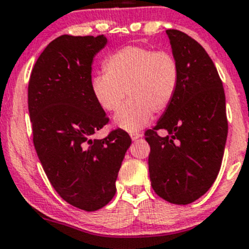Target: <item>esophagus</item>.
I'll use <instances>...</instances> for the list:
<instances>
[{"instance_id":"34e87169","label":"esophagus","mask_w":249,"mask_h":249,"mask_svg":"<svg viewBox=\"0 0 249 249\" xmlns=\"http://www.w3.org/2000/svg\"><path fill=\"white\" fill-rule=\"evenodd\" d=\"M142 134H140V133H132V134H130V138H132L133 142H135V140L140 139V138H142Z\"/></svg>"}]
</instances>
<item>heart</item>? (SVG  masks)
Returning a JSON list of instances; mask_svg holds the SVG:
<instances>
[{"instance_id":"obj_1","label":"heart","mask_w":249,"mask_h":249,"mask_svg":"<svg viewBox=\"0 0 249 249\" xmlns=\"http://www.w3.org/2000/svg\"><path fill=\"white\" fill-rule=\"evenodd\" d=\"M103 69L91 79L92 96L102 109L116 111L127 94L129 99L114 116V124L125 132H138L153 112L168 109L180 84V66L170 53L137 45L107 56Z\"/></svg>"}]
</instances>
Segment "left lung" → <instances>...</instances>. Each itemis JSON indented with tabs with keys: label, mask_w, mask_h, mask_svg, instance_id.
Listing matches in <instances>:
<instances>
[{
	"label": "left lung",
	"mask_w": 249,
	"mask_h": 249,
	"mask_svg": "<svg viewBox=\"0 0 249 249\" xmlns=\"http://www.w3.org/2000/svg\"><path fill=\"white\" fill-rule=\"evenodd\" d=\"M166 35L180 66V84L156 127L145 133L148 171L160 198L187 205L204 196L219 173L228 135L225 94L205 49L181 31ZM160 129L168 134L160 137Z\"/></svg>",
	"instance_id": "left-lung-1"
}]
</instances>
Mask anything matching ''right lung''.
<instances>
[{
  "instance_id": "obj_1",
  "label": "right lung",
  "mask_w": 249,
  "mask_h": 249,
  "mask_svg": "<svg viewBox=\"0 0 249 249\" xmlns=\"http://www.w3.org/2000/svg\"><path fill=\"white\" fill-rule=\"evenodd\" d=\"M106 36L56 38L38 57L29 83L33 143L51 186L68 204L97 211L114 198L132 139L122 129L92 135L109 120L91 92L93 58Z\"/></svg>"
}]
</instances>
